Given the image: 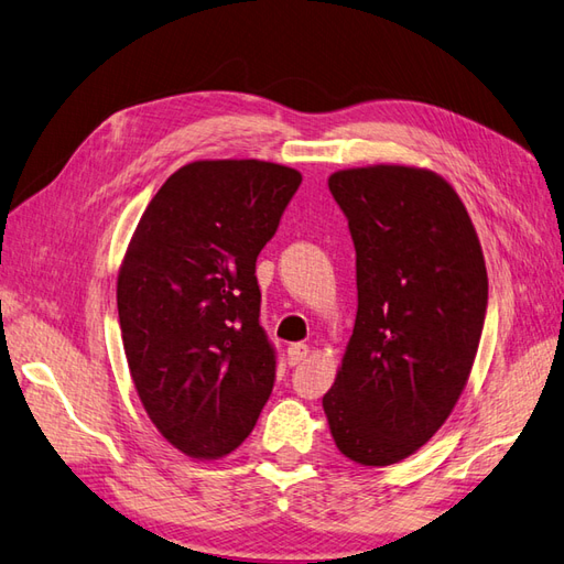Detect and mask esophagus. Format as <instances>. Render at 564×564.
I'll return each mask as SVG.
<instances>
[{"label": "esophagus", "instance_id": "1", "mask_svg": "<svg viewBox=\"0 0 564 564\" xmlns=\"http://www.w3.org/2000/svg\"><path fill=\"white\" fill-rule=\"evenodd\" d=\"M306 356H308V347L301 345V341H299V345H292L290 349H286V361H290V366L304 364Z\"/></svg>", "mask_w": 564, "mask_h": 564}]
</instances>
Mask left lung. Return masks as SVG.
I'll return each instance as SVG.
<instances>
[{"instance_id": "1", "label": "left lung", "mask_w": 564, "mask_h": 564, "mask_svg": "<svg viewBox=\"0 0 564 564\" xmlns=\"http://www.w3.org/2000/svg\"><path fill=\"white\" fill-rule=\"evenodd\" d=\"M327 186L349 223L359 308L323 409L341 455L390 466L431 441L469 380L488 306L484 251L435 172L376 164Z\"/></svg>"}]
</instances>
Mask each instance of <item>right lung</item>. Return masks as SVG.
<instances>
[{
    "label": "right lung",
    "instance_id": "1",
    "mask_svg": "<svg viewBox=\"0 0 564 564\" xmlns=\"http://www.w3.org/2000/svg\"><path fill=\"white\" fill-rule=\"evenodd\" d=\"M299 184L272 162H191L148 203L123 256L117 308L133 386L188 457L237 449L272 392L256 258Z\"/></svg>",
    "mask_w": 564,
    "mask_h": 564
}]
</instances>
